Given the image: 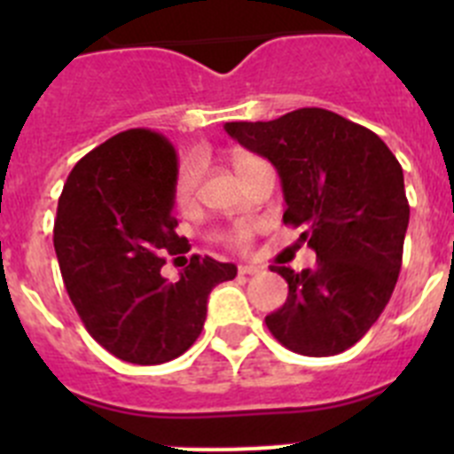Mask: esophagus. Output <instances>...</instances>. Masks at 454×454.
Segmentation results:
<instances>
[{"instance_id": "34e87169", "label": "esophagus", "mask_w": 454, "mask_h": 454, "mask_svg": "<svg viewBox=\"0 0 454 454\" xmlns=\"http://www.w3.org/2000/svg\"><path fill=\"white\" fill-rule=\"evenodd\" d=\"M239 272L240 275H256V272H262V268L259 266H239Z\"/></svg>"}]
</instances>
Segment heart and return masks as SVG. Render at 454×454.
<instances>
[{"mask_svg": "<svg viewBox=\"0 0 454 454\" xmlns=\"http://www.w3.org/2000/svg\"><path fill=\"white\" fill-rule=\"evenodd\" d=\"M254 156L250 154H234V168L239 170L243 163L252 161ZM195 182H198V175H195V170L192 168H186V170L182 172V177H179V184H177V195L182 202H186V200H191L192 191H195ZM230 240L234 243L239 250H247L250 247V240H252V227H247V224H239V227H234L230 234Z\"/></svg>", "mask_w": 454, "mask_h": 454, "instance_id": "heart-1", "label": "heart"}]
</instances>
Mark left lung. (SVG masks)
Wrapping results in <instances>:
<instances>
[{"label": "left lung", "instance_id": "1", "mask_svg": "<svg viewBox=\"0 0 454 454\" xmlns=\"http://www.w3.org/2000/svg\"><path fill=\"white\" fill-rule=\"evenodd\" d=\"M240 145L266 156L282 179L284 223L316 266H272L288 298L266 325L307 356L348 350L372 327L398 282L409 224L403 168L371 129L327 108H298L270 122H227Z\"/></svg>", "mask_w": 454, "mask_h": 454}]
</instances>
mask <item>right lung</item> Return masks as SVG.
Listing matches in <instances>:
<instances>
[{
	"label": "right lung",
	"mask_w": 454,
	"mask_h": 454,
	"mask_svg": "<svg viewBox=\"0 0 454 454\" xmlns=\"http://www.w3.org/2000/svg\"><path fill=\"white\" fill-rule=\"evenodd\" d=\"M175 184L170 140L127 129L72 168L56 211V259L79 318L104 350L138 366L184 355L211 288L236 277L234 263L198 254L177 282L161 275L168 256L191 250L175 231Z\"/></svg>",
	"instance_id": "add662e5"
}]
</instances>
